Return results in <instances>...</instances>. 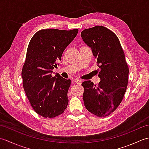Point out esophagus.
<instances>
[{"instance_id": "1", "label": "esophagus", "mask_w": 149, "mask_h": 149, "mask_svg": "<svg viewBox=\"0 0 149 149\" xmlns=\"http://www.w3.org/2000/svg\"><path fill=\"white\" fill-rule=\"evenodd\" d=\"M74 81L75 83H77V84H79V85H81L82 83V81L81 79H75Z\"/></svg>"}]
</instances>
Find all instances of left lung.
Masks as SVG:
<instances>
[{
	"label": "left lung",
	"mask_w": 149,
	"mask_h": 149,
	"mask_svg": "<svg viewBox=\"0 0 149 149\" xmlns=\"http://www.w3.org/2000/svg\"><path fill=\"white\" fill-rule=\"evenodd\" d=\"M81 35L92 50L100 79L97 86L90 81L82 83L84 106L97 116H108L121 103L127 87L129 67L124 52L118 37L105 27L84 29Z\"/></svg>",
	"instance_id": "left-lung-1"
}]
</instances>
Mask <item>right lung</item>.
<instances>
[{"label":"right lung","instance_id":"right-lung-1","mask_svg":"<svg viewBox=\"0 0 149 149\" xmlns=\"http://www.w3.org/2000/svg\"><path fill=\"white\" fill-rule=\"evenodd\" d=\"M77 33V29H42L28 45L22 70L24 89L34 111L45 118H54L67 107L71 81L52 73Z\"/></svg>","mask_w":149,"mask_h":149}]
</instances>
